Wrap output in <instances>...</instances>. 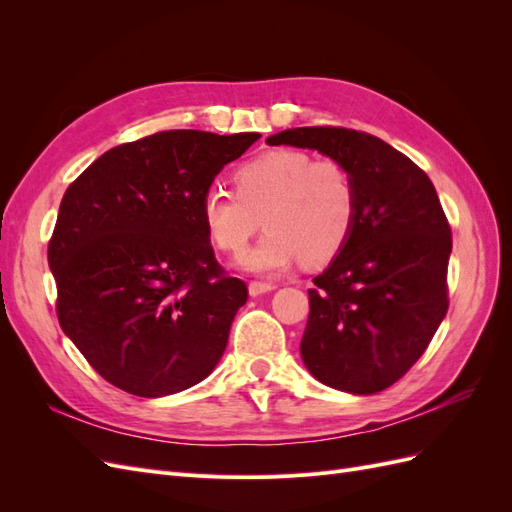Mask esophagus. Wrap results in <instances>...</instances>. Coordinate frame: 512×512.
Wrapping results in <instances>:
<instances>
[{"mask_svg":"<svg viewBox=\"0 0 512 512\" xmlns=\"http://www.w3.org/2000/svg\"><path fill=\"white\" fill-rule=\"evenodd\" d=\"M271 290H275V284H271V282H252L250 284L252 297H258V294H265V292H271Z\"/></svg>","mask_w":512,"mask_h":512,"instance_id":"obj_1","label":"esophagus"}]
</instances>
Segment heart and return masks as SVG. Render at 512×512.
<instances>
[{
    "label": "heart",
    "mask_w": 512,
    "mask_h": 512,
    "mask_svg": "<svg viewBox=\"0 0 512 512\" xmlns=\"http://www.w3.org/2000/svg\"><path fill=\"white\" fill-rule=\"evenodd\" d=\"M235 192L209 188L200 220L224 254H241L262 226L267 235L243 258L256 273L282 271L294 260L307 267L331 262L348 243L359 209L350 170L299 149H271L232 173Z\"/></svg>",
    "instance_id": "obj_1"
}]
</instances>
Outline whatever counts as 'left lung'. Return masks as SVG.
<instances>
[{"label": "left lung", "instance_id": "1", "mask_svg": "<svg viewBox=\"0 0 512 512\" xmlns=\"http://www.w3.org/2000/svg\"><path fill=\"white\" fill-rule=\"evenodd\" d=\"M344 164L359 209L352 235L309 288L305 367L354 395L389 389L421 359L448 309L451 226L423 168L367 132L314 126L267 138Z\"/></svg>", "mask_w": 512, "mask_h": 512}]
</instances>
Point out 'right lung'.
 <instances>
[{
  "instance_id": "right-lung-1",
  "label": "right lung",
  "mask_w": 512,
  "mask_h": 512,
  "mask_svg": "<svg viewBox=\"0 0 512 512\" xmlns=\"http://www.w3.org/2000/svg\"><path fill=\"white\" fill-rule=\"evenodd\" d=\"M258 138L156 132L108 149L61 198L49 241L59 327L117 389L173 395L222 359L247 286L215 260L200 203Z\"/></svg>"
}]
</instances>
